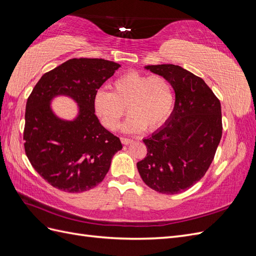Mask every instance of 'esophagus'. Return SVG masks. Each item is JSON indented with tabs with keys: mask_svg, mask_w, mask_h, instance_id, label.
<instances>
[{
	"mask_svg": "<svg viewBox=\"0 0 256 256\" xmlns=\"http://www.w3.org/2000/svg\"><path fill=\"white\" fill-rule=\"evenodd\" d=\"M120 141H122V144H125V145H128V144H130V143H132V140H131V138H120Z\"/></svg>",
	"mask_w": 256,
	"mask_h": 256,
	"instance_id": "1",
	"label": "esophagus"
}]
</instances>
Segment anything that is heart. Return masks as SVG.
Wrapping results in <instances>:
<instances>
[{"label": "heart", "mask_w": 256, "mask_h": 256, "mask_svg": "<svg viewBox=\"0 0 256 256\" xmlns=\"http://www.w3.org/2000/svg\"><path fill=\"white\" fill-rule=\"evenodd\" d=\"M94 104L102 124L111 130L118 127L126 108L129 116L120 129L136 134L144 128L154 130L166 122L174 106V90L164 76L129 72L113 81L112 92L98 90Z\"/></svg>", "instance_id": "obj_1"}]
</instances>
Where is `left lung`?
I'll list each match as a JSON object with an SVG mask.
<instances>
[{
	"label": "left lung",
	"instance_id": "1",
	"mask_svg": "<svg viewBox=\"0 0 256 256\" xmlns=\"http://www.w3.org/2000/svg\"><path fill=\"white\" fill-rule=\"evenodd\" d=\"M145 68L171 82L175 106L166 125L143 140L147 154L136 168L150 188L176 194L198 182L212 164L222 136L221 104L202 78L180 66Z\"/></svg>",
	"mask_w": 256,
	"mask_h": 256
}]
</instances>
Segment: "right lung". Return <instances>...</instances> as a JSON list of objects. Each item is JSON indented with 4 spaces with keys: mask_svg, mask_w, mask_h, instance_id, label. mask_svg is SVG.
<instances>
[{
    "mask_svg": "<svg viewBox=\"0 0 256 256\" xmlns=\"http://www.w3.org/2000/svg\"><path fill=\"white\" fill-rule=\"evenodd\" d=\"M120 64L102 58H72L46 72L28 98L24 150L30 164L46 182L62 191L79 193L104 180L111 160L122 150L120 138L108 131L95 114L99 88ZM74 98L80 112L62 120L50 104L56 96Z\"/></svg>",
    "mask_w": 256,
    "mask_h": 256,
    "instance_id": "obj_1",
    "label": "right lung"
}]
</instances>
